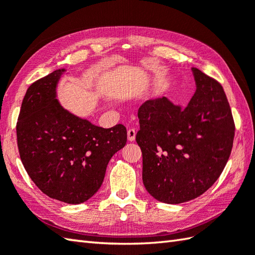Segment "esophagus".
<instances>
[{
    "label": "esophagus",
    "mask_w": 255,
    "mask_h": 255,
    "mask_svg": "<svg viewBox=\"0 0 255 255\" xmlns=\"http://www.w3.org/2000/svg\"><path fill=\"white\" fill-rule=\"evenodd\" d=\"M127 136H128V140H129V141H133V140L136 139V130H134L133 128L128 129Z\"/></svg>",
    "instance_id": "obj_1"
}]
</instances>
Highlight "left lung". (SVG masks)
<instances>
[{
	"instance_id": "obj_1",
	"label": "left lung",
	"mask_w": 255,
	"mask_h": 255,
	"mask_svg": "<svg viewBox=\"0 0 255 255\" xmlns=\"http://www.w3.org/2000/svg\"><path fill=\"white\" fill-rule=\"evenodd\" d=\"M192 71L196 92L187 106L163 96L138 110L143 185L166 204L188 202L213 186L234 144L235 122L223 86L196 68Z\"/></svg>"
}]
</instances>
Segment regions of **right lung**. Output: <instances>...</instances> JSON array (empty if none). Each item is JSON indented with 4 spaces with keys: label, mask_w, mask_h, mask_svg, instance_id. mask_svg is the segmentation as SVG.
Wrapping results in <instances>:
<instances>
[{
    "label": "right lung",
    "mask_w": 255,
    "mask_h": 255,
    "mask_svg": "<svg viewBox=\"0 0 255 255\" xmlns=\"http://www.w3.org/2000/svg\"><path fill=\"white\" fill-rule=\"evenodd\" d=\"M64 69L32 83L16 125L20 160L31 181L50 198L81 204L99 191L108 162L127 142V130L95 126L57 100Z\"/></svg>",
    "instance_id": "1"
}]
</instances>
